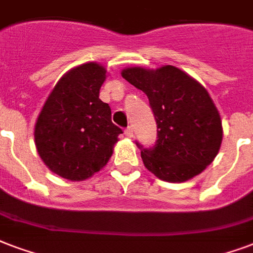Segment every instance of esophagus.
I'll list each match as a JSON object with an SVG mask.
<instances>
[{
  "label": "esophagus",
  "mask_w": 253,
  "mask_h": 253,
  "mask_svg": "<svg viewBox=\"0 0 253 253\" xmlns=\"http://www.w3.org/2000/svg\"><path fill=\"white\" fill-rule=\"evenodd\" d=\"M125 136L126 137H132L133 136V128H132V125H129L128 128L125 129Z\"/></svg>",
  "instance_id": "34e87169"
}]
</instances>
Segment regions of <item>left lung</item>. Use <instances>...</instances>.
<instances>
[{
    "label": "left lung",
    "instance_id": "8db88e82",
    "mask_svg": "<svg viewBox=\"0 0 253 253\" xmlns=\"http://www.w3.org/2000/svg\"><path fill=\"white\" fill-rule=\"evenodd\" d=\"M123 77L147 94L157 124L152 147L136 141L144 165L169 183L201 173L223 140L220 115L206 88L170 65L156 70L128 68Z\"/></svg>",
    "mask_w": 253,
    "mask_h": 253
}]
</instances>
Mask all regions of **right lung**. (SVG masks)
<instances>
[{
    "mask_svg": "<svg viewBox=\"0 0 253 253\" xmlns=\"http://www.w3.org/2000/svg\"><path fill=\"white\" fill-rule=\"evenodd\" d=\"M105 68L88 62L68 72L47 97L34 138L47 168L72 181L90 177L108 163L123 129L98 98Z\"/></svg>",
    "mask_w": 253,
    "mask_h": 253,
    "instance_id": "obj_1",
    "label": "right lung"
}]
</instances>
